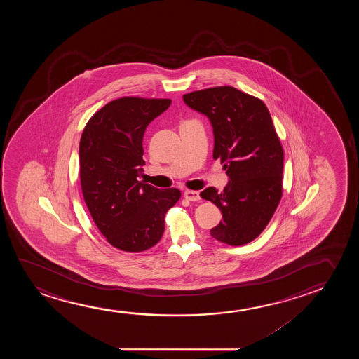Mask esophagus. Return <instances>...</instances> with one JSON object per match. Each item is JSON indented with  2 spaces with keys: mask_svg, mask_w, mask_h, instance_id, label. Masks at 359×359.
<instances>
[{
  "mask_svg": "<svg viewBox=\"0 0 359 359\" xmlns=\"http://www.w3.org/2000/svg\"><path fill=\"white\" fill-rule=\"evenodd\" d=\"M184 197L189 200V201H198L200 200V192L187 190V191L184 192Z\"/></svg>",
  "mask_w": 359,
  "mask_h": 359,
  "instance_id": "esophagus-1",
  "label": "esophagus"
}]
</instances>
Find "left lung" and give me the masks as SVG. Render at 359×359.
Wrapping results in <instances>:
<instances>
[{"mask_svg":"<svg viewBox=\"0 0 359 359\" xmlns=\"http://www.w3.org/2000/svg\"><path fill=\"white\" fill-rule=\"evenodd\" d=\"M206 115L215 136L213 158L229 177L223 191L200 194L222 212L211 236L228 245H244L260 236L282 197L283 149L264 102L229 86L182 95Z\"/></svg>","mask_w":359,"mask_h":359,"instance_id":"obj_1","label":"left lung"}]
</instances>
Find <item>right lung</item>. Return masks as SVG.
Returning a JSON list of instances; mask_svg holds the SVG:
<instances>
[{"instance_id": "1", "label": "right lung", "mask_w": 359, "mask_h": 359, "mask_svg": "<svg viewBox=\"0 0 359 359\" xmlns=\"http://www.w3.org/2000/svg\"><path fill=\"white\" fill-rule=\"evenodd\" d=\"M170 99L125 97L90 118L79 142V177L94 223L111 245L140 252L156 245L164 217L182 196L177 189L138 182L143 172L142 140L151 121Z\"/></svg>"}]
</instances>
